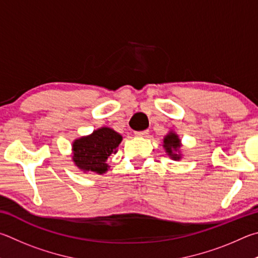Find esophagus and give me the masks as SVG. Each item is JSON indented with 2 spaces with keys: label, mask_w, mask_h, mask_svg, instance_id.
Instances as JSON below:
<instances>
[{
  "label": "esophagus",
  "mask_w": 258,
  "mask_h": 258,
  "mask_svg": "<svg viewBox=\"0 0 258 258\" xmlns=\"http://www.w3.org/2000/svg\"><path fill=\"white\" fill-rule=\"evenodd\" d=\"M148 133H150L148 130H143V132H135V135L138 137H145V136H147Z\"/></svg>",
  "instance_id": "obj_1"
}]
</instances>
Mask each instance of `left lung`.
Returning <instances> with one entry per match:
<instances>
[{
	"mask_svg": "<svg viewBox=\"0 0 258 258\" xmlns=\"http://www.w3.org/2000/svg\"><path fill=\"white\" fill-rule=\"evenodd\" d=\"M179 143H180V141H179L178 136L175 134H172V133H170L168 136L164 138V147H165V150H166V152H168V154L171 157H172V159H174V160H179L180 159V157L178 156V154H174V153H173V151H178L179 150V147H180Z\"/></svg>",
	"mask_w": 258,
	"mask_h": 258,
	"instance_id": "8db88e82",
	"label": "left lung"
}]
</instances>
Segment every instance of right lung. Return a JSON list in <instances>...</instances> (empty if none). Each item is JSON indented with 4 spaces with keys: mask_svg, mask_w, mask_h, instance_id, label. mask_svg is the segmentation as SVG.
Wrapping results in <instances>:
<instances>
[{
    "mask_svg": "<svg viewBox=\"0 0 258 258\" xmlns=\"http://www.w3.org/2000/svg\"><path fill=\"white\" fill-rule=\"evenodd\" d=\"M122 141L121 135L110 128H101L88 137L77 139L72 146L74 162L79 169L104 173L107 170L106 160Z\"/></svg>",
    "mask_w": 258,
    "mask_h": 258,
    "instance_id": "add662e5",
    "label": "right lung"
}]
</instances>
